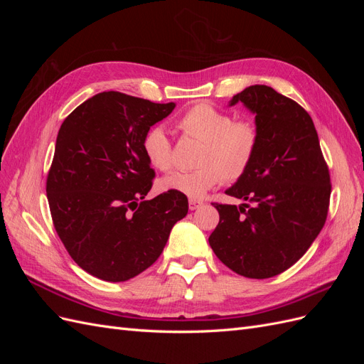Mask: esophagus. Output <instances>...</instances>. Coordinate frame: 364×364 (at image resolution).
<instances>
[{
    "instance_id": "esophagus-1",
    "label": "esophagus",
    "mask_w": 364,
    "mask_h": 364,
    "mask_svg": "<svg viewBox=\"0 0 364 364\" xmlns=\"http://www.w3.org/2000/svg\"><path fill=\"white\" fill-rule=\"evenodd\" d=\"M188 205H190V209H191V211H194V209L200 208V206L203 205V202H202V200H197V199H190Z\"/></svg>"
}]
</instances>
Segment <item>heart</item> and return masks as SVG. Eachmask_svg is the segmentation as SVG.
Masks as SVG:
<instances>
[{"instance_id":"b5f03b06","label":"heart","mask_w":364,"mask_h":364,"mask_svg":"<svg viewBox=\"0 0 364 364\" xmlns=\"http://www.w3.org/2000/svg\"><path fill=\"white\" fill-rule=\"evenodd\" d=\"M182 134L203 142L200 168L174 171L158 181L161 193H178L191 199L203 197L218 183L235 182L249 170L259 144V132L250 119H235L209 105L190 107L178 123ZM142 153L155 170L167 171L173 164L171 142L162 127H151L142 138Z\"/></svg>"}]
</instances>
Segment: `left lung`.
<instances>
[{"label": "left lung", "mask_w": 364, "mask_h": 364, "mask_svg": "<svg viewBox=\"0 0 364 364\" xmlns=\"http://www.w3.org/2000/svg\"><path fill=\"white\" fill-rule=\"evenodd\" d=\"M255 114L259 144L249 170L226 194L246 203H214L220 222L209 246L230 270L266 279L290 269L321 232L331 182L311 117L266 85L234 95Z\"/></svg>", "instance_id": "8db88e82"}]
</instances>
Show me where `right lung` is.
Instances as JSON below:
<instances>
[{
	"label": "right lung",
	"instance_id": "add662e5",
	"mask_svg": "<svg viewBox=\"0 0 364 364\" xmlns=\"http://www.w3.org/2000/svg\"><path fill=\"white\" fill-rule=\"evenodd\" d=\"M174 106L100 92L59 129L47 178L51 218L77 266L98 279L123 282L149 269L188 213L183 194L146 200L155 170L142 138Z\"/></svg>",
	"mask_w": 364,
	"mask_h": 364
}]
</instances>
